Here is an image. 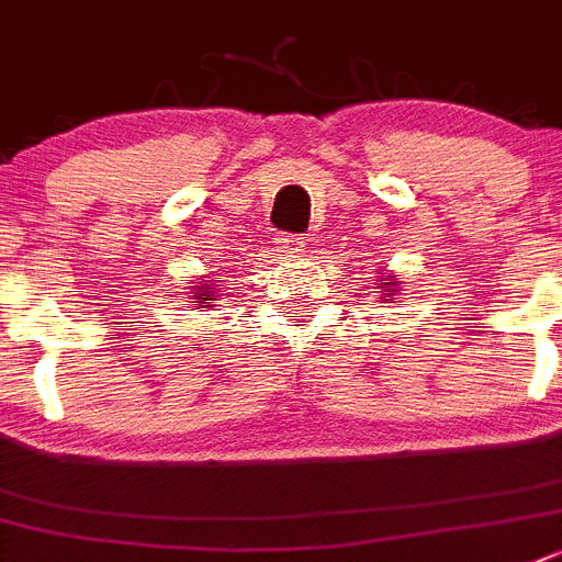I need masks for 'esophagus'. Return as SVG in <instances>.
I'll return each instance as SVG.
<instances>
[{
	"instance_id": "esophagus-1",
	"label": "esophagus",
	"mask_w": 562,
	"mask_h": 562,
	"mask_svg": "<svg viewBox=\"0 0 562 562\" xmlns=\"http://www.w3.org/2000/svg\"><path fill=\"white\" fill-rule=\"evenodd\" d=\"M278 250L286 256H301L306 250V239L301 234H281L278 237Z\"/></svg>"
}]
</instances>
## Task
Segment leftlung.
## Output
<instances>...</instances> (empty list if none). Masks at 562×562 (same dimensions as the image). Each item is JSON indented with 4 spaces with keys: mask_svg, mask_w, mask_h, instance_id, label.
Returning <instances> with one entry per match:
<instances>
[{
    "mask_svg": "<svg viewBox=\"0 0 562 562\" xmlns=\"http://www.w3.org/2000/svg\"><path fill=\"white\" fill-rule=\"evenodd\" d=\"M383 281H386V284L381 286V290H383V295H394V292H397V290H394V286H397V281H394V276L383 278Z\"/></svg>",
    "mask_w": 562,
    "mask_h": 562,
    "instance_id": "8db88e82",
    "label": "left lung"
}]
</instances>
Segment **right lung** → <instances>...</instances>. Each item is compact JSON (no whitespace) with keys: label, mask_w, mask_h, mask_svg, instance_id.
I'll use <instances>...</instances> for the list:
<instances>
[{"label":"right lung","mask_w":562,"mask_h":562,"mask_svg":"<svg viewBox=\"0 0 562 562\" xmlns=\"http://www.w3.org/2000/svg\"><path fill=\"white\" fill-rule=\"evenodd\" d=\"M210 301H217V295H215V286H212V284L198 286V290H192V292H190V303H192V306H198V308H206V303H210Z\"/></svg>","instance_id":"obj_1"}]
</instances>
